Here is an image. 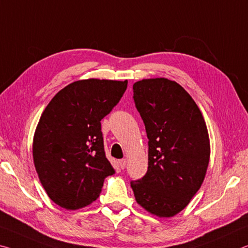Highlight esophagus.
I'll use <instances>...</instances> for the list:
<instances>
[{
	"mask_svg": "<svg viewBox=\"0 0 248 248\" xmlns=\"http://www.w3.org/2000/svg\"><path fill=\"white\" fill-rule=\"evenodd\" d=\"M126 159H121V160H119V165H120V167L122 168V169H124L125 168V166H126Z\"/></svg>",
	"mask_w": 248,
	"mask_h": 248,
	"instance_id": "obj_1",
	"label": "esophagus"
}]
</instances>
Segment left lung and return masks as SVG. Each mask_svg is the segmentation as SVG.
Segmentation results:
<instances>
[{
	"label": "left lung",
	"instance_id": "8db88e82",
	"mask_svg": "<svg viewBox=\"0 0 248 248\" xmlns=\"http://www.w3.org/2000/svg\"><path fill=\"white\" fill-rule=\"evenodd\" d=\"M133 90L149 141L147 172L131 186L148 213L172 217L203 184L211 153L208 127L197 103L176 81L143 79Z\"/></svg>",
	"mask_w": 248,
	"mask_h": 248
}]
</instances>
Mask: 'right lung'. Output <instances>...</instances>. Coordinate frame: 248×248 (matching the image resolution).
Listing matches in <instances>:
<instances>
[{"label": "right lung", "mask_w": 248, "mask_h": 248, "mask_svg": "<svg viewBox=\"0 0 248 248\" xmlns=\"http://www.w3.org/2000/svg\"><path fill=\"white\" fill-rule=\"evenodd\" d=\"M127 80L75 81L52 97L32 139V159L47 196L66 210L99 198L115 173L105 157L101 120L119 103Z\"/></svg>", "instance_id": "add662e5"}]
</instances>
